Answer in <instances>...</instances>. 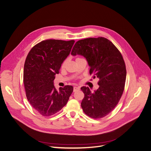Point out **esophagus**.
Masks as SVG:
<instances>
[{
	"mask_svg": "<svg viewBox=\"0 0 151 151\" xmlns=\"http://www.w3.org/2000/svg\"><path fill=\"white\" fill-rule=\"evenodd\" d=\"M78 90H80V87H76V86L74 87V89H73L74 92H77V91H78Z\"/></svg>",
	"mask_w": 151,
	"mask_h": 151,
	"instance_id": "34e87169",
	"label": "esophagus"
}]
</instances>
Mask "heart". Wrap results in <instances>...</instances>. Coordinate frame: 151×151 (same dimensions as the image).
<instances>
[{
	"instance_id": "heart-1",
	"label": "heart",
	"mask_w": 151,
	"mask_h": 151,
	"mask_svg": "<svg viewBox=\"0 0 151 151\" xmlns=\"http://www.w3.org/2000/svg\"><path fill=\"white\" fill-rule=\"evenodd\" d=\"M64 65H65V62H64V63H63V66H64Z\"/></svg>"
}]
</instances>
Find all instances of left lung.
<instances>
[{"mask_svg": "<svg viewBox=\"0 0 151 151\" xmlns=\"http://www.w3.org/2000/svg\"><path fill=\"white\" fill-rule=\"evenodd\" d=\"M71 55L83 56L90 68V74L99 80V87L94 92L88 87H81L84 94L81 103L84 112L95 119L105 116L118 104L124 89L126 68L121 53L111 41L101 37L77 41Z\"/></svg>", "mask_w": 151, "mask_h": 151, "instance_id": "obj_1", "label": "left lung"}]
</instances>
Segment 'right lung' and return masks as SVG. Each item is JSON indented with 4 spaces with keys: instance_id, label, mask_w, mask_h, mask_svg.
<instances>
[{
    "instance_id": "obj_1",
    "label": "right lung",
    "mask_w": 151,
    "mask_h": 151,
    "mask_svg": "<svg viewBox=\"0 0 151 151\" xmlns=\"http://www.w3.org/2000/svg\"><path fill=\"white\" fill-rule=\"evenodd\" d=\"M74 40L49 39L36 45L24 64L23 81L27 98L32 107L45 116L52 115L66 105L72 86L56 89L53 80L70 55Z\"/></svg>"
}]
</instances>
